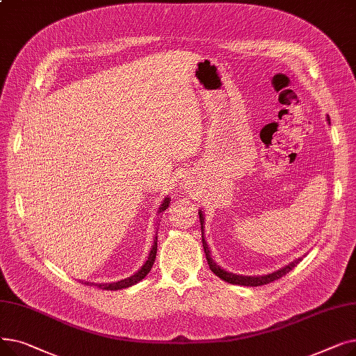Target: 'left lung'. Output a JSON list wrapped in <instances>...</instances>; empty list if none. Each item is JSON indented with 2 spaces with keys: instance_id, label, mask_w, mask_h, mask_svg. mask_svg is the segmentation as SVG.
<instances>
[{
  "instance_id": "obj_1",
  "label": "left lung",
  "mask_w": 356,
  "mask_h": 356,
  "mask_svg": "<svg viewBox=\"0 0 356 356\" xmlns=\"http://www.w3.org/2000/svg\"><path fill=\"white\" fill-rule=\"evenodd\" d=\"M327 122L330 124V120L329 117L326 118ZM199 219H200V229H202V244H203V250H204V255H207V259H208V264H209V268L212 270L213 274H216L220 280H223V282H227L229 284H238V286H248V287H257V286H264V284H268L271 282H275V280L282 278L283 275H286L290 270H293L297 264L298 261H302V258H297L294 261H291L290 264L282 267L275 270L274 273H270V274H264V275H241V274H235V273H229L227 270L220 268L215 261L212 259L211 257V251H209V247L207 244V241H204V235H203V223H204V216L202 213V211H199Z\"/></svg>"
}]
</instances>
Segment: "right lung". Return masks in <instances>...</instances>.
Here are the masks:
<instances>
[{
	"label": "right lung",
	"instance_id": "add662e5",
	"mask_svg": "<svg viewBox=\"0 0 356 356\" xmlns=\"http://www.w3.org/2000/svg\"><path fill=\"white\" fill-rule=\"evenodd\" d=\"M170 200H172L170 197L165 196V197H164V200H163V202H161V204H160V208H159L157 213L164 212V211L168 208V204H170ZM156 225H159L157 222H156ZM157 231H159V228H156V235H157ZM156 254H157V236H154V244H153L152 250H149V254H148L147 261H145V263L143 264V267H141L137 273H134L133 275H129V277H127V278H124V280H120V282H114V283H99V284H95V283L85 282V284L98 286V287H99V289H102V290H121V289H127V287L134 286V284L140 283L141 280H143V278L149 273V270L153 268L154 259H156ZM82 283H83V282H82Z\"/></svg>",
	"mask_w": 356,
	"mask_h": 356
}]
</instances>
